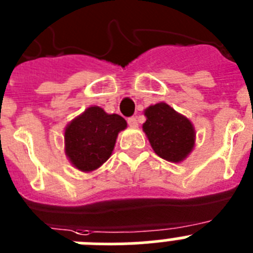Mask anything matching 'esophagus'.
<instances>
[{
	"label": "esophagus",
	"instance_id": "obj_1",
	"mask_svg": "<svg viewBox=\"0 0 253 253\" xmlns=\"http://www.w3.org/2000/svg\"><path fill=\"white\" fill-rule=\"evenodd\" d=\"M128 124L130 128H137L138 126V120L135 116H131V118H129L128 119Z\"/></svg>",
	"mask_w": 253,
	"mask_h": 253
}]
</instances>
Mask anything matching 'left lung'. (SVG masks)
I'll list each match as a JSON object with an SVG mask.
<instances>
[{"label":"left lung","instance_id":"1","mask_svg":"<svg viewBox=\"0 0 253 253\" xmlns=\"http://www.w3.org/2000/svg\"><path fill=\"white\" fill-rule=\"evenodd\" d=\"M144 115L147 120L143 124V130L153 151L169 162L185 160L195 143V130L191 122L165 102L149 106Z\"/></svg>","mask_w":253,"mask_h":253}]
</instances>
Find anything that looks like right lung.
<instances>
[{
    "instance_id": "1",
    "label": "right lung",
    "mask_w": 253,
    "mask_h": 253,
    "mask_svg": "<svg viewBox=\"0 0 253 253\" xmlns=\"http://www.w3.org/2000/svg\"><path fill=\"white\" fill-rule=\"evenodd\" d=\"M125 128L126 122L118 114H106L99 106L88 107L67 125L66 154L78 169L93 171L109 160L118 133Z\"/></svg>"
}]
</instances>
